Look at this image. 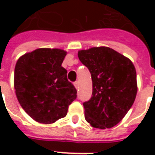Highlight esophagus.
<instances>
[{
  "label": "esophagus",
  "mask_w": 155,
  "mask_h": 155,
  "mask_svg": "<svg viewBox=\"0 0 155 155\" xmlns=\"http://www.w3.org/2000/svg\"><path fill=\"white\" fill-rule=\"evenodd\" d=\"M74 85L76 89H79V81H75L74 83Z\"/></svg>",
  "instance_id": "obj_1"
}]
</instances>
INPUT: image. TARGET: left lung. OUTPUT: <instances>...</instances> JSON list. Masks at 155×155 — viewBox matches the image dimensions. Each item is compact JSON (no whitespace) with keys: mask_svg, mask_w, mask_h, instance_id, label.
<instances>
[{"mask_svg":"<svg viewBox=\"0 0 155 155\" xmlns=\"http://www.w3.org/2000/svg\"><path fill=\"white\" fill-rule=\"evenodd\" d=\"M78 57L89 69L93 84L91 100L83 103L85 120L94 128L114 127L136 97L134 65L130 59L105 46L80 51Z\"/></svg>","mask_w":155,"mask_h":155,"instance_id":"1","label":"left lung"}]
</instances>
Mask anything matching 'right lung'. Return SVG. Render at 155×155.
<instances>
[{
	"instance_id": "1",
	"label": "right lung",
	"mask_w": 155,
	"mask_h": 155,
	"mask_svg": "<svg viewBox=\"0 0 155 155\" xmlns=\"http://www.w3.org/2000/svg\"><path fill=\"white\" fill-rule=\"evenodd\" d=\"M66 51L40 48L19 58L15 67V94L23 110L41 124L66 116L77 91L61 66Z\"/></svg>"
}]
</instances>
